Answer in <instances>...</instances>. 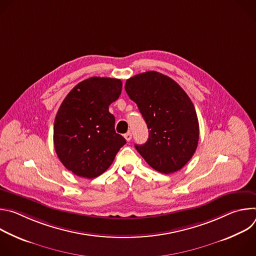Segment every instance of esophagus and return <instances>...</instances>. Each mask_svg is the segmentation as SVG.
<instances>
[{
    "label": "esophagus",
    "instance_id": "1",
    "mask_svg": "<svg viewBox=\"0 0 256 256\" xmlns=\"http://www.w3.org/2000/svg\"><path fill=\"white\" fill-rule=\"evenodd\" d=\"M124 138H126L128 142H130V140H132V132H128L126 134H124Z\"/></svg>",
    "mask_w": 256,
    "mask_h": 256
}]
</instances>
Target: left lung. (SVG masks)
Masks as SVG:
<instances>
[{
	"label": "left lung",
	"mask_w": 256,
	"mask_h": 256,
	"mask_svg": "<svg viewBox=\"0 0 256 256\" xmlns=\"http://www.w3.org/2000/svg\"><path fill=\"white\" fill-rule=\"evenodd\" d=\"M149 130L136 151L153 169L170 174L194 156L200 138L198 116L190 98L174 80L155 70L136 75L124 86Z\"/></svg>",
	"instance_id": "8db88e82"
}]
</instances>
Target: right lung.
<instances>
[{"instance_id": "right-lung-1", "label": "right lung", "mask_w": 256, "mask_h": 256, "mask_svg": "<svg viewBox=\"0 0 256 256\" xmlns=\"http://www.w3.org/2000/svg\"><path fill=\"white\" fill-rule=\"evenodd\" d=\"M122 88L120 79L91 77L72 88L60 104L54 126V150L77 176L101 175L126 142L116 132V118L108 110Z\"/></svg>"}]
</instances>
